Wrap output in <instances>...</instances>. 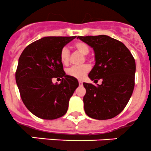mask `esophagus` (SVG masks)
Listing matches in <instances>:
<instances>
[{
    "instance_id": "34e87169",
    "label": "esophagus",
    "mask_w": 151,
    "mask_h": 151,
    "mask_svg": "<svg viewBox=\"0 0 151 151\" xmlns=\"http://www.w3.org/2000/svg\"><path fill=\"white\" fill-rule=\"evenodd\" d=\"M78 83H79V85H82V81H81V80H79V81H78Z\"/></svg>"
}]
</instances>
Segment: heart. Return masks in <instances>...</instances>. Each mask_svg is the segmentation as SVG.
<instances>
[{"label":"heart","instance_id":"b5f03b06","mask_svg":"<svg viewBox=\"0 0 151 151\" xmlns=\"http://www.w3.org/2000/svg\"><path fill=\"white\" fill-rule=\"evenodd\" d=\"M76 49L82 55H87L90 52L89 47L86 43L83 42H76L73 45ZM60 60L63 64L66 65L69 63L70 60V52L66 48H63L60 51ZM91 70V66L88 64L82 65L81 66H72L66 70V74L73 77V78H77V79H81L89 73Z\"/></svg>","mask_w":151,"mask_h":151}]
</instances>
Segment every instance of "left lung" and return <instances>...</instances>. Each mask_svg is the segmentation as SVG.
<instances>
[{
    "instance_id": "left-lung-1",
    "label": "left lung",
    "mask_w": 151,
    "mask_h": 151,
    "mask_svg": "<svg viewBox=\"0 0 151 151\" xmlns=\"http://www.w3.org/2000/svg\"><path fill=\"white\" fill-rule=\"evenodd\" d=\"M93 48L94 66L88 77L97 86L83 83L86 93L83 98L87 115L96 120H107L122 111L130 99L135 86V61L123 42L106 35L78 37Z\"/></svg>"
}]
</instances>
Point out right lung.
<instances>
[{"mask_svg":"<svg viewBox=\"0 0 151 151\" xmlns=\"http://www.w3.org/2000/svg\"><path fill=\"white\" fill-rule=\"evenodd\" d=\"M76 37H45L27 45L20 55L16 81L24 106L40 118L54 120L64 115L78 86L66 75L60 60L62 48ZM59 78L60 84L52 78Z\"/></svg>","mask_w":151,"mask_h":151,"instance_id":"1","label":"right lung"}]
</instances>
